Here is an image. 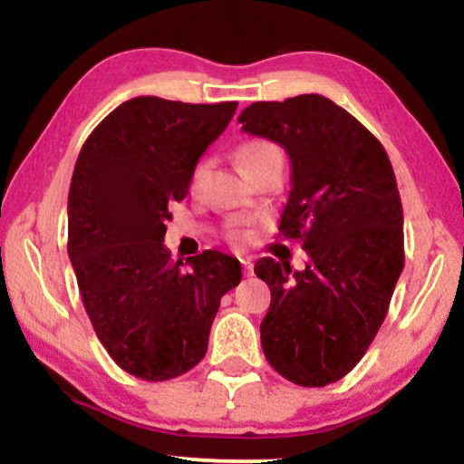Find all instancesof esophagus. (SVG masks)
Returning a JSON list of instances; mask_svg holds the SVG:
<instances>
[{
    "label": "esophagus",
    "instance_id": "1",
    "mask_svg": "<svg viewBox=\"0 0 464 464\" xmlns=\"http://www.w3.org/2000/svg\"><path fill=\"white\" fill-rule=\"evenodd\" d=\"M239 263H241V269H244V276H252V273H254L252 260L250 258H241Z\"/></svg>",
    "mask_w": 464,
    "mask_h": 464
}]
</instances>
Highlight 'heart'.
I'll list each match as a JSON object with an SVG mask.
<instances>
[{
	"label": "heart",
	"instance_id": "b5f03b06",
	"mask_svg": "<svg viewBox=\"0 0 464 464\" xmlns=\"http://www.w3.org/2000/svg\"><path fill=\"white\" fill-rule=\"evenodd\" d=\"M273 158H282V151H279L277 145H273L271 140H265V139L246 140L237 151V161H239V166L244 168V172H247V169H252L254 166L263 164V161L273 160ZM204 174H206V164L195 166L193 176H191V187L198 185ZM246 235H247V231L239 229V227H237V229L231 231L233 239H244Z\"/></svg>",
	"mask_w": 464,
	"mask_h": 464
}]
</instances>
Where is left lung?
I'll return each instance as SVG.
<instances>
[{
  "label": "left lung",
  "mask_w": 464,
  "mask_h": 464,
  "mask_svg": "<svg viewBox=\"0 0 464 464\" xmlns=\"http://www.w3.org/2000/svg\"><path fill=\"white\" fill-rule=\"evenodd\" d=\"M239 123L288 151L292 191L279 235L309 256L304 271L273 258L254 266L271 290L265 357L290 382L325 387L368 351L403 269L393 166L368 128L319 94L252 102Z\"/></svg>",
  "instance_id": "1"
}]
</instances>
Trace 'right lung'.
I'll list each match as a JSON object with an SVG mask.
<instances>
[{
    "mask_svg": "<svg viewBox=\"0 0 464 464\" xmlns=\"http://www.w3.org/2000/svg\"><path fill=\"white\" fill-rule=\"evenodd\" d=\"M237 102L136 96L83 142L69 188L67 250L96 336L117 365L149 382L204 360L220 298L241 282L233 256L172 260L168 208L188 193L198 160Z\"/></svg>",
    "mask_w": 464,
    "mask_h": 464,
    "instance_id": "1",
    "label": "right lung"
}]
</instances>
